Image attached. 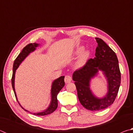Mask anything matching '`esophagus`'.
<instances>
[{
    "label": "esophagus",
    "instance_id": "obj_1",
    "mask_svg": "<svg viewBox=\"0 0 133 133\" xmlns=\"http://www.w3.org/2000/svg\"><path fill=\"white\" fill-rule=\"evenodd\" d=\"M71 81V77L70 76H66L64 77V82L66 83H69Z\"/></svg>",
    "mask_w": 133,
    "mask_h": 133
}]
</instances>
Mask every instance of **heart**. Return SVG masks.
Wrapping results in <instances>:
<instances>
[{"label":"heart","mask_w":133,"mask_h":133,"mask_svg":"<svg viewBox=\"0 0 133 133\" xmlns=\"http://www.w3.org/2000/svg\"><path fill=\"white\" fill-rule=\"evenodd\" d=\"M83 50H84V47L81 46L76 49L75 53H74L75 55H78L80 54L79 57L76 61L75 64V66L77 68H81V67L84 66L90 56L89 51L85 50L83 52Z\"/></svg>","instance_id":"obj_1"}]
</instances>
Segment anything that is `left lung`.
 Returning a JSON list of instances; mask_svg holds the SVG:
<instances>
[{
  "mask_svg": "<svg viewBox=\"0 0 133 133\" xmlns=\"http://www.w3.org/2000/svg\"><path fill=\"white\" fill-rule=\"evenodd\" d=\"M95 39L98 44L96 57L89 59L72 76L80 103L91 111L102 110L111 105L117 95L121 83V73L116 53L102 39ZM100 71L103 72L108 83V92L103 98L94 95L90 89L91 79L97 76Z\"/></svg>",
  "mask_w": 133,
  "mask_h": 133,
  "instance_id": "1",
  "label": "left lung"
}]
</instances>
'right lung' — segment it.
<instances>
[{
	"mask_svg": "<svg viewBox=\"0 0 133 133\" xmlns=\"http://www.w3.org/2000/svg\"><path fill=\"white\" fill-rule=\"evenodd\" d=\"M39 44L36 43H30L27 45L26 47H24L23 50L19 54V56H17V58H16L15 60L14 63H13V75H12V88L13 91H14V93L15 94L16 98V100L19 103V105L22 107V109L24 110H25L26 111L30 112L34 115H37V116H46L48 115V114H50L52 113L53 112L55 111V110L57 109V105H58V102H57V96L58 93H59V91L61 90L62 89L64 86V76H61V77L57 78V79H56L53 81L52 82V84H51V101L50 103L49 104V107L47 108L46 110H43V111L42 112H35V113H33L30 111H28L26 109H24V108L20 104L19 101L17 100V95L16 93L15 89V73L17 69L19 67L22 62L25 59L27 56L29 55V54L30 53H32L34 51L36 48L39 46Z\"/></svg>",
	"mask_w": 133,
	"mask_h": 133,
	"instance_id": "1",
	"label": "right lung"
}]
</instances>
